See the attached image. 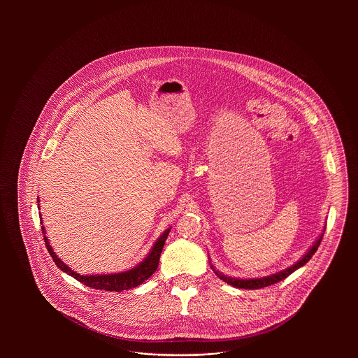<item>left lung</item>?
Listing matches in <instances>:
<instances>
[{
    "instance_id": "obj_1",
    "label": "left lung",
    "mask_w": 358,
    "mask_h": 358,
    "mask_svg": "<svg viewBox=\"0 0 358 358\" xmlns=\"http://www.w3.org/2000/svg\"><path fill=\"white\" fill-rule=\"evenodd\" d=\"M322 236L324 233L315 240L314 245L307 251L306 255L303 256L301 260H298L295 264H292L291 267L282 270V271H278L275 274H271V275H267V277H262V278H233V277H227L224 274H222L219 270H216L213 266V273L220 278L223 280L224 282H227L229 285L234 287V288H243V289H259V288H264V287H268V285H273L278 281H282L284 278H287L289 274H292L295 270H298L299 267L305 266L307 262L311 259V256L315 254V251L318 250V245L322 240Z\"/></svg>"
}]
</instances>
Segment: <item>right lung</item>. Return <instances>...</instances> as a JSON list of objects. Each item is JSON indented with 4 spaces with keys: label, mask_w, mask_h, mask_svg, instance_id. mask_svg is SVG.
Segmentation results:
<instances>
[{
    "label": "right lung",
    "mask_w": 358,
    "mask_h": 358,
    "mask_svg": "<svg viewBox=\"0 0 358 358\" xmlns=\"http://www.w3.org/2000/svg\"><path fill=\"white\" fill-rule=\"evenodd\" d=\"M40 208V206H38ZM43 223V222H41ZM43 234H44V240H45V245L47 250L52 256L53 262L56 263V266L67 273L69 275L74 277L77 281L83 282L84 285L90 287V288H95V289H104V291H113V292H121V291H127V289H132L136 288L138 285H141L143 281H146L154 271L158 267V262H159V256L161 251L164 248L165 240L171 231V229H166L155 241V244L152 248V251L149 252V255L146 256L138 266H135L134 268L128 270V271H122V273H113V274H95V275H83L76 273L74 270H71L67 264H64L56 254L53 252L48 238L45 237V227L41 226Z\"/></svg>",
    "instance_id": "right-lung-1"
}]
</instances>
